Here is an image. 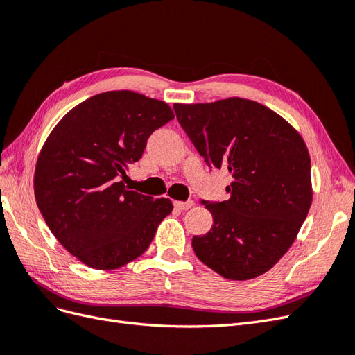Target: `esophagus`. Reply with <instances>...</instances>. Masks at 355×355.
<instances>
[{
    "label": "esophagus",
    "mask_w": 355,
    "mask_h": 355,
    "mask_svg": "<svg viewBox=\"0 0 355 355\" xmlns=\"http://www.w3.org/2000/svg\"><path fill=\"white\" fill-rule=\"evenodd\" d=\"M192 206H194V202L191 200L188 201H175V207L179 210H189Z\"/></svg>",
    "instance_id": "34e87169"
}]
</instances>
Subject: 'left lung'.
I'll return each instance as SVG.
<instances>
[{"label":"left lung","instance_id":"8db88e82","mask_svg":"<svg viewBox=\"0 0 355 355\" xmlns=\"http://www.w3.org/2000/svg\"><path fill=\"white\" fill-rule=\"evenodd\" d=\"M178 121L211 168L231 175L227 201H201L211 230L198 259L228 280H250L282 259L313 202L308 148L283 116L254 101L175 103Z\"/></svg>","mask_w":355,"mask_h":355}]
</instances>
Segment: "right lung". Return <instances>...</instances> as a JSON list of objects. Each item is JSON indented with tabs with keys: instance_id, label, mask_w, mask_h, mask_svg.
<instances>
[{
	"instance_id": "add662e5",
	"label": "right lung",
	"mask_w": 355,
	"mask_h": 355,
	"mask_svg": "<svg viewBox=\"0 0 355 355\" xmlns=\"http://www.w3.org/2000/svg\"><path fill=\"white\" fill-rule=\"evenodd\" d=\"M173 118L163 101L116 90L92 96L53 128L37 161L35 200L53 235L83 263L110 271L135 261L173 210L168 198L123 182L148 137Z\"/></svg>"
}]
</instances>
